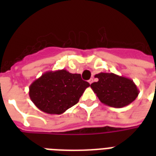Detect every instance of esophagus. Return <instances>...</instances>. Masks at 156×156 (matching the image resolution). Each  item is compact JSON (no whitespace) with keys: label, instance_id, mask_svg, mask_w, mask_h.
Here are the masks:
<instances>
[{"label":"esophagus","instance_id":"obj_1","mask_svg":"<svg viewBox=\"0 0 156 156\" xmlns=\"http://www.w3.org/2000/svg\"><path fill=\"white\" fill-rule=\"evenodd\" d=\"M88 83H89L90 84H91V83H94V78H90V79L88 80Z\"/></svg>","mask_w":156,"mask_h":156}]
</instances>
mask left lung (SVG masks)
<instances>
[{
    "label": "left lung",
    "mask_w": 156,
    "mask_h": 156,
    "mask_svg": "<svg viewBox=\"0 0 156 156\" xmlns=\"http://www.w3.org/2000/svg\"><path fill=\"white\" fill-rule=\"evenodd\" d=\"M98 82L90 87L104 105L114 108L127 106L139 95V89L130 78L119 76L113 73H99L95 75Z\"/></svg>",
    "instance_id": "8db88e82"
}]
</instances>
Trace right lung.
I'll use <instances>...</instances> for the list:
<instances>
[{
    "label": "right lung",
    "instance_id": "obj_1",
    "mask_svg": "<svg viewBox=\"0 0 156 156\" xmlns=\"http://www.w3.org/2000/svg\"><path fill=\"white\" fill-rule=\"evenodd\" d=\"M90 84L65 69L44 73L29 87L32 103L49 115H61L78 101Z\"/></svg>",
    "mask_w": 156,
    "mask_h": 156
}]
</instances>
